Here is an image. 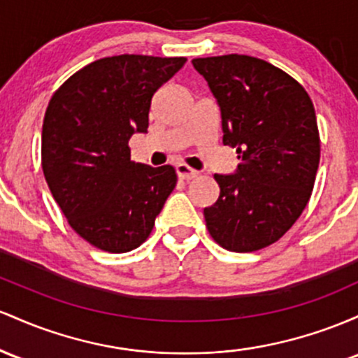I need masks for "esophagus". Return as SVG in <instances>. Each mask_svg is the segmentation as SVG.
Segmentation results:
<instances>
[{
  "label": "esophagus",
  "instance_id": "1",
  "mask_svg": "<svg viewBox=\"0 0 358 358\" xmlns=\"http://www.w3.org/2000/svg\"><path fill=\"white\" fill-rule=\"evenodd\" d=\"M176 172H178L179 179H186V180L194 179L196 176L199 174L198 171L191 169L189 166H187V164H178V166H176Z\"/></svg>",
  "mask_w": 358,
  "mask_h": 358
}]
</instances>
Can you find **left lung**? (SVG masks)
I'll use <instances>...</instances> for the list:
<instances>
[{"instance_id":"8db88e82","label":"left lung","mask_w":358,"mask_h":358,"mask_svg":"<svg viewBox=\"0 0 358 358\" xmlns=\"http://www.w3.org/2000/svg\"><path fill=\"white\" fill-rule=\"evenodd\" d=\"M222 111L223 143L236 148L233 174H215L220 198L204 208L210 235L231 252L277 242L306 208L320 164L315 106L298 81L262 59H192Z\"/></svg>"}]
</instances>
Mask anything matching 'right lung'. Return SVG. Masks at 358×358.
<instances>
[{
  "mask_svg": "<svg viewBox=\"0 0 358 358\" xmlns=\"http://www.w3.org/2000/svg\"><path fill=\"white\" fill-rule=\"evenodd\" d=\"M186 57L123 54L94 60L52 96L42 127V169L74 231L111 254L142 245L178 176L131 162L128 140L147 134L152 96Z\"/></svg>",
  "mask_w": 358,
  "mask_h": 358,
  "instance_id": "1",
  "label": "right lung"
}]
</instances>
